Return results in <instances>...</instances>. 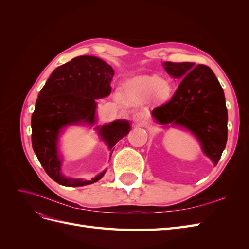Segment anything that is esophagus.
<instances>
[{
	"mask_svg": "<svg viewBox=\"0 0 249 249\" xmlns=\"http://www.w3.org/2000/svg\"><path fill=\"white\" fill-rule=\"evenodd\" d=\"M133 120L136 124L142 125V124H144L146 123L147 118H146V115L143 112H137L133 115Z\"/></svg>",
	"mask_w": 249,
	"mask_h": 249,
	"instance_id": "34e87169",
	"label": "esophagus"
}]
</instances>
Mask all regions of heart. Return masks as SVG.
I'll return each mask as SVG.
<instances>
[{
	"instance_id": "obj_1",
	"label": "heart",
	"mask_w": 249,
	"mask_h": 249,
	"mask_svg": "<svg viewBox=\"0 0 249 249\" xmlns=\"http://www.w3.org/2000/svg\"><path fill=\"white\" fill-rule=\"evenodd\" d=\"M167 90L168 85L166 82L158 76L136 78L129 82L126 86V92L131 96L143 93H154L157 91L164 93Z\"/></svg>"
}]
</instances>
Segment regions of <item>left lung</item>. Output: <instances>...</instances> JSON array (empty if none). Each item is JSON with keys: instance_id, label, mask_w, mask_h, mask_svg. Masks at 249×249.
<instances>
[{"instance_id": "8db88e82", "label": "left lung", "mask_w": 249, "mask_h": 249, "mask_svg": "<svg viewBox=\"0 0 249 249\" xmlns=\"http://www.w3.org/2000/svg\"><path fill=\"white\" fill-rule=\"evenodd\" d=\"M170 76L182 79L171 99L153 110L162 124L180 125L196 136L215 165L228 140V109L223 89L209 66L192 62H165Z\"/></svg>"}]
</instances>
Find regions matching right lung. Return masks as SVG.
I'll return each mask as SVG.
<instances>
[{"mask_svg": "<svg viewBox=\"0 0 249 249\" xmlns=\"http://www.w3.org/2000/svg\"><path fill=\"white\" fill-rule=\"evenodd\" d=\"M112 67L92 56L73 58L52 72L39 92L32 114V146L44 171L56 183L67 187H81L97 182L105 172L90 180L66 178L60 173L61 161L57 140L62 127L77 123H94L95 99L110 94ZM111 154L113 146L126 136L130 123L116 120L97 127Z\"/></svg>", "mask_w": 249, "mask_h": 249, "instance_id": "add662e5", "label": "right lung"}]
</instances>
